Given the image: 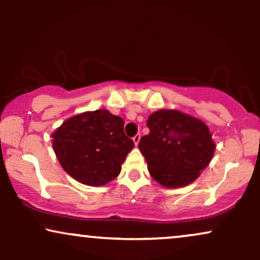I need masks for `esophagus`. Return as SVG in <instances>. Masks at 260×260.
<instances>
[{
    "mask_svg": "<svg viewBox=\"0 0 260 260\" xmlns=\"http://www.w3.org/2000/svg\"><path fill=\"white\" fill-rule=\"evenodd\" d=\"M139 140H140V134H136V136L133 137L134 144H136V145H138V144H139Z\"/></svg>",
    "mask_w": 260,
    "mask_h": 260,
    "instance_id": "esophagus-1",
    "label": "esophagus"
}]
</instances>
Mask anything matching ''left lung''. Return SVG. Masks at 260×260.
<instances>
[{"mask_svg": "<svg viewBox=\"0 0 260 260\" xmlns=\"http://www.w3.org/2000/svg\"><path fill=\"white\" fill-rule=\"evenodd\" d=\"M150 133L141 137L140 152L151 176L164 187L193 182L209 166L215 143L208 126L177 110H158L146 121Z\"/></svg>", "mask_w": 260, "mask_h": 260, "instance_id": "1", "label": "left lung"}]
</instances>
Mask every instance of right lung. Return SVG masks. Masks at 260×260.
<instances>
[{"instance_id": "1", "label": "right lung", "mask_w": 260, "mask_h": 260, "mask_svg": "<svg viewBox=\"0 0 260 260\" xmlns=\"http://www.w3.org/2000/svg\"><path fill=\"white\" fill-rule=\"evenodd\" d=\"M120 116L101 109L71 117L52 134L55 153L64 172L88 186L110 182L121 172L134 143Z\"/></svg>"}]
</instances>
